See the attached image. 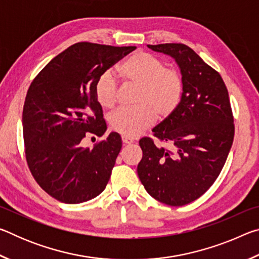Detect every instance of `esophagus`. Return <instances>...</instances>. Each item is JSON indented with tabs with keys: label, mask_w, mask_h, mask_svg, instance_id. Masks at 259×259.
I'll use <instances>...</instances> for the list:
<instances>
[{
	"label": "esophagus",
	"mask_w": 259,
	"mask_h": 259,
	"mask_svg": "<svg viewBox=\"0 0 259 259\" xmlns=\"http://www.w3.org/2000/svg\"><path fill=\"white\" fill-rule=\"evenodd\" d=\"M122 142H123V144H133L134 139H131L128 136H122Z\"/></svg>",
	"instance_id": "1"
}]
</instances>
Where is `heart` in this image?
Segmentation results:
<instances>
[{
	"instance_id": "1",
	"label": "heart",
	"mask_w": 259,
	"mask_h": 259,
	"mask_svg": "<svg viewBox=\"0 0 259 259\" xmlns=\"http://www.w3.org/2000/svg\"><path fill=\"white\" fill-rule=\"evenodd\" d=\"M122 80L138 85L134 107H122L109 116L117 133L135 137L151 126L156 119L166 117L181 103L184 82L176 69L164 67L163 61L148 52L138 51L119 67ZM100 106L112 108L117 99V83L111 73H104L95 87Z\"/></svg>"
}]
</instances>
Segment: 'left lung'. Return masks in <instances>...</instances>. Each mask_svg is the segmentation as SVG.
I'll return each mask as SVG.
<instances>
[{
	"mask_svg": "<svg viewBox=\"0 0 259 259\" xmlns=\"http://www.w3.org/2000/svg\"><path fill=\"white\" fill-rule=\"evenodd\" d=\"M172 57L184 82L181 103L157 124L154 136L170 145L139 140L143 157L140 182L160 202L179 207L200 198L221 174L234 138L233 115L226 85L219 73L182 43L147 46Z\"/></svg>",
	"mask_w": 259,
	"mask_h": 259,
	"instance_id": "8db88e82",
	"label": "left lung"
}]
</instances>
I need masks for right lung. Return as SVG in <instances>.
Listing matches in <instances>:
<instances>
[{"label": "right lung", "mask_w": 259, "mask_h": 259, "mask_svg": "<svg viewBox=\"0 0 259 259\" xmlns=\"http://www.w3.org/2000/svg\"><path fill=\"white\" fill-rule=\"evenodd\" d=\"M135 49L75 43L56 56L29 87L23 109L26 160L38 185L60 202H85L107 185L121 136L111 133L91 150L81 142L107 129L96 98L97 80Z\"/></svg>", "instance_id": "add662e5"}]
</instances>
